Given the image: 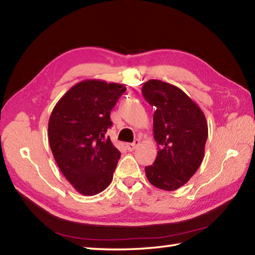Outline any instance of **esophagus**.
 <instances>
[{"label":"esophagus","mask_w":255,"mask_h":255,"mask_svg":"<svg viewBox=\"0 0 255 255\" xmlns=\"http://www.w3.org/2000/svg\"><path fill=\"white\" fill-rule=\"evenodd\" d=\"M138 145H139V140L136 139L135 141H133V143H128V144H126V148L129 150V152H132V150L135 149Z\"/></svg>","instance_id":"esophagus-1"}]
</instances>
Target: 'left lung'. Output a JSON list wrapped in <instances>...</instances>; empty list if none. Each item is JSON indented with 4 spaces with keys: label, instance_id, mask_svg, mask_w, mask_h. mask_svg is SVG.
Instances as JSON below:
<instances>
[{
    "label": "left lung",
    "instance_id": "1",
    "mask_svg": "<svg viewBox=\"0 0 255 255\" xmlns=\"http://www.w3.org/2000/svg\"><path fill=\"white\" fill-rule=\"evenodd\" d=\"M141 92L150 106L157 156L153 165L145 166L150 184L174 191L188 182L202 163L208 137L204 112L178 86L149 80Z\"/></svg>",
    "mask_w": 255,
    "mask_h": 255
}]
</instances>
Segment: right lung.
<instances>
[{
  "instance_id": "add662e5",
  "label": "right lung",
  "mask_w": 255,
  "mask_h": 255,
  "mask_svg": "<svg viewBox=\"0 0 255 255\" xmlns=\"http://www.w3.org/2000/svg\"><path fill=\"white\" fill-rule=\"evenodd\" d=\"M126 91L123 84L85 80L56 103L48 139L59 170L83 196L102 192L111 183L120 152L106 138L110 112Z\"/></svg>"
}]
</instances>
